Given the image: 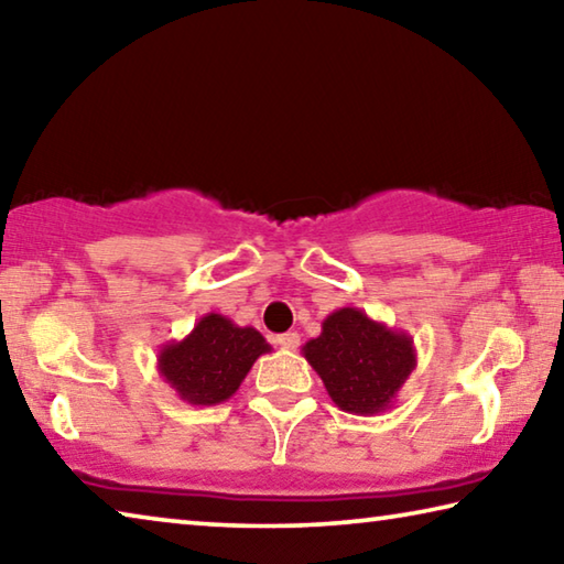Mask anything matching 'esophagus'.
Segmentation results:
<instances>
[{
    "label": "esophagus",
    "mask_w": 564,
    "mask_h": 564,
    "mask_svg": "<svg viewBox=\"0 0 564 564\" xmlns=\"http://www.w3.org/2000/svg\"><path fill=\"white\" fill-rule=\"evenodd\" d=\"M274 343L282 349H297L300 347V335L297 332H284V335H276Z\"/></svg>",
    "instance_id": "1"
}]
</instances>
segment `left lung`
I'll return each instance as SVG.
<instances>
[{"label": "left lung", "mask_w": 564, "mask_h": 564, "mask_svg": "<svg viewBox=\"0 0 564 564\" xmlns=\"http://www.w3.org/2000/svg\"><path fill=\"white\" fill-rule=\"evenodd\" d=\"M302 355L322 377L332 402L365 417L390 410L417 367L408 332L387 327L357 307L327 315L319 337L310 339Z\"/></svg>", "instance_id": "left-lung-1"}]
</instances>
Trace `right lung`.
Instances as JSON below:
<instances>
[{
    "label": "right lung",
    "mask_w": 564,
    "mask_h": 564,
    "mask_svg": "<svg viewBox=\"0 0 564 564\" xmlns=\"http://www.w3.org/2000/svg\"><path fill=\"white\" fill-rule=\"evenodd\" d=\"M264 352L272 347L254 327H239L225 315L207 312L187 337L160 347L156 369L182 402L215 408L239 390Z\"/></svg>",
    "instance_id": "1"
}]
</instances>
